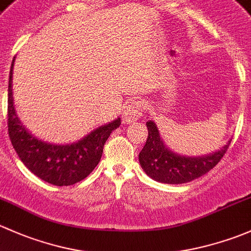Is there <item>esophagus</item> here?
Returning a JSON list of instances; mask_svg holds the SVG:
<instances>
[{
	"mask_svg": "<svg viewBox=\"0 0 251 251\" xmlns=\"http://www.w3.org/2000/svg\"><path fill=\"white\" fill-rule=\"evenodd\" d=\"M144 107L141 105L140 101L138 100H133L131 102H129L125 108V115H123V121L125 123H131L138 121L139 118L143 116Z\"/></svg>",
	"mask_w": 251,
	"mask_h": 251,
	"instance_id": "34e87169",
	"label": "esophagus"
}]
</instances>
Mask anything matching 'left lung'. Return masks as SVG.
I'll return each instance as SVG.
<instances>
[{
	"mask_svg": "<svg viewBox=\"0 0 251 251\" xmlns=\"http://www.w3.org/2000/svg\"><path fill=\"white\" fill-rule=\"evenodd\" d=\"M149 136L144 149L139 153V162L144 172L151 179L163 183H185L206 174L226 153L231 140L214 153L201 157L177 154L168 149L159 135L156 123H146Z\"/></svg>",
	"mask_w": 251,
	"mask_h": 251,
	"instance_id": "obj_1",
	"label": "left lung"
}]
</instances>
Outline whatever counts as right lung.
<instances>
[{"label":"right lung","instance_id":"1","mask_svg":"<svg viewBox=\"0 0 251 251\" xmlns=\"http://www.w3.org/2000/svg\"><path fill=\"white\" fill-rule=\"evenodd\" d=\"M8 82V134L20 161L31 173L43 181L55 186H70L86 179L101 158L104 145L121 118L94 129L77 143L68 145L49 144L30 133L18 118L13 102L12 75Z\"/></svg>","mask_w":251,"mask_h":251}]
</instances>
